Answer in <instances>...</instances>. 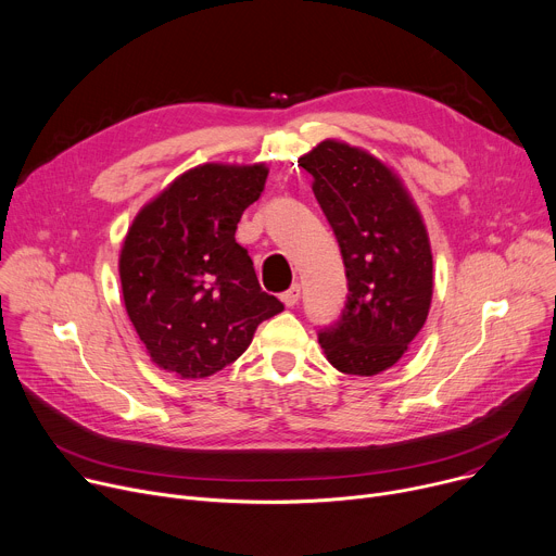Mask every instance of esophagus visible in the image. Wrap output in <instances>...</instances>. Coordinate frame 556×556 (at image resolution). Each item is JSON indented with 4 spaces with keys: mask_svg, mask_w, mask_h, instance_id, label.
Instances as JSON below:
<instances>
[{
    "mask_svg": "<svg viewBox=\"0 0 556 556\" xmlns=\"http://www.w3.org/2000/svg\"><path fill=\"white\" fill-rule=\"evenodd\" d=\"M280 301H282L287 307L298 305V301H301V287H298V285H291L287 291H282V293H280Z\"/></svg>",
    "mask_w": 556,
    "mask_h": 556,
    "instance_id": "34e87169",
    "label": "esophagus"
}]
</instances>
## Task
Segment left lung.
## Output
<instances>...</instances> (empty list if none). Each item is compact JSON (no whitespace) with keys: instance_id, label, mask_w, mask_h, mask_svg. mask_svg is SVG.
I'll return each instance as SVG.
<instances>
[{"instance_id":"obj_1","label":"left lung","mask_w":556,"mask_h":556,"mask_svg":"<svg viewBox=\"0 0 556 556\" xmlns=\"http://www.w3.org/2000/svg\"><path fill=\"white\" fill-rule=\"evenodd\" d=\"M301 166L314 178L348 276L345 307L318 329L320 348L343 374L374 376L407 352L430 312V240L407 191L369 153L325 140Z\"/></svg>"}]
</instances>
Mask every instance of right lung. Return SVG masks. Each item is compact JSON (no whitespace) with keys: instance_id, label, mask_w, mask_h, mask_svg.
Segmentation results:
<instances>
[{"instance_id":"obj_1","label":"right lung","mask_w":556,"mask_h":556,"mask_svg":"<svg viewBox=\"0 0 556 556\" xmlns=\"http://www.w3.org/2000/svg\"><path fill=\"white\" fill-rule=\"evenodd\" d=\"M263 164H202L147 204L119 253L124 305L151 361L182 378L231 365L285 305L261 289L236 229Z\"/></svg>"}]
</instances>
